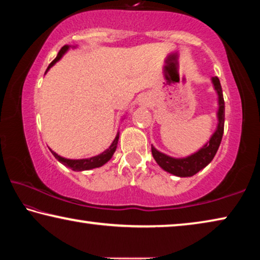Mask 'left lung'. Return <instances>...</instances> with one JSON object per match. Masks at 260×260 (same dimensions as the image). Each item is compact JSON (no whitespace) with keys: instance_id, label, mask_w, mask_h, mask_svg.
<instances>
[{"instance_id":"8db88e82","label":"left lung","mask_w":260,"mask_h":260,"mask_svg":"<svg viewBox=\"0 0 260 260\" xmlns=\"http://www.w3.org/2000/svg\"><path fill=\"white\" fill-rule=\"evenodd\" d=\"M212 83L214 86V90H215L217 93V104H219V109H217L216 113V129L212 134L209 141H207V143L201 147L199 150L196 151L194 154L180 158L172 157V156H169L167 154H164V152H160L151 145V154L154 156L156 163H157L164 171L169 172V174L175 175L177 177L194 176L197 172L203 170L204 168L207 167L208 164L212 162V159L214 158V156H215L217 149H219L224 129V100L219 78L216 76L212 77Z\"/></svg>"}]
</instances>
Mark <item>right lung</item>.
<instances>
[{
  "label": "right lung",
  "mask_w": 260,
  "mask_h": 260,
  "mask_svg": "<svg viewBox=\"0 0 260 260\" xmlns=\"http://www.w3.org/2000/svg\"><path fill=\"white\" fill-rule=\"evenodd\" d=\"M73 47L75 48L76 46H69V45H64V46L60 49V52L57 53V56L55 57L54 60L52 61L51 63H49L48 68L46 69V73L51 69L53 66H54L57 61H59L61 57L64 55V53L68 51L69 48ZM45 73V74H46ZM118 140H119V132L115 135V138L113 140V142L111 143V146L108 148V149L104 150L102 152V154L97 155V156H92V157L90 158H81V159H71V158H64L62 156L57 155L55 151H53L51 148H49V150L53 155H54V157L59 160L60 163H62L63 166H66L67 168H71L72 170L74 171H84V170H91V169L94 168H100L102 166H104L105 163H108L109 160L112 158V156L114 154L115 149H117V146H118Z\"/></svg>",
  "instance_id": "1"
}]
</instances>
